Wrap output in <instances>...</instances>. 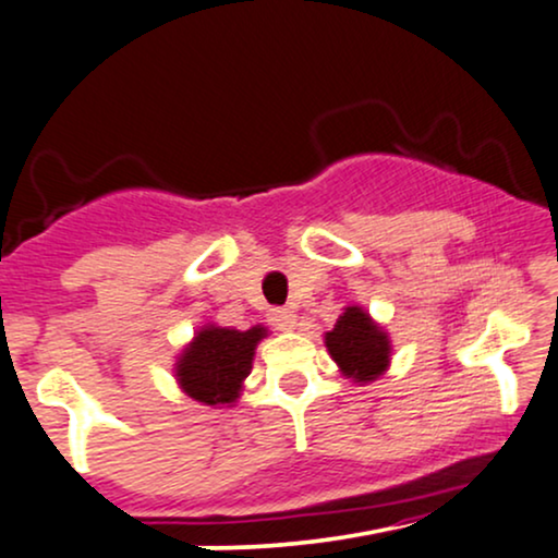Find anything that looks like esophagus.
Returning a JSON list of instances; mask_svg holds the SVG:
<instances>
[{
  "instance_id": "1",
  "label": "esophagus",
  "mask_w": 558,
  "mask_h": 558,
  "mask_svg": "<svg viewBox=\"0 0 558 558\" xmlns=\"http://www.w3.org/2000/svg\"><path fill=\"white\" fill-rule=\"evenodd\" d=\"M270 322H272L275 330L288 332V330H293V327H296V314H293L291 308H272Z\"/></svg>"
}]
</instances>
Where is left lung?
Returning a JSON list of instances; mask_svg holds the SVG:
<instances>
[{"mask_svg":"<svg viewBox=\"0 0 558 558\" xmlns=\"http://www.w3.org/2000/svg\"><path fill=\"white\" fill-rule=\"evenodd\" d=\"M325 345L343 377L361 385L379 379L392 353L387 332L361 306H348L340 314L332 330L325 332Z\"/></svg>","mask_w":558,"mask_h":558,"instance_id":"left-lung-1","label":"left lung"}]
</instances>
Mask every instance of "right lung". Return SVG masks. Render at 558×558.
Instances as JSON below:
<instances>
[{
    "label": "right lung",
    "instance_id": "obj_1",
    "mask_svg": "<svg viewBox=\"0 0 558 558\" xmlns=\"http://www.w3.org/2000/svg\"><path fill=\"white\" fill-rule=\"evenodd\" d=\"M265 335L262 325L244 332L205 325L179 355V387L203 405H233L252 372L254 348Z\"/></svg>",
    "mask_w": 558,
    "mask_h": 558
}]
</instances>
